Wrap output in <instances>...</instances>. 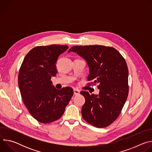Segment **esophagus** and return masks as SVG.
I'll return each instance as SVG.
<instances>
[{
  "mask_svg": "<svg viewBox=\"0 0 152 152\" xmlns=\"http://www.w3.org/2000/svg\"><path fill=\"white\" fill-rule=\"evenodd\" d=\"M73 91H74V94L75 95H78L79 94V93H80L79 91L78 90H76V89H74Z\"/></svg>",
  "mask_w": 152,
  "mask_h": 152,
  "instance_id": "esophagus-1",
  "label": "esophagus"
}]
</instances>
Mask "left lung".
Instances as JSON below:
<instances>
[{
    "mask_svg": "<svg viewBox=\"0 0 152 152\" xmlns=\"http://www.w3.org/2000/svg\"><path fill=\"white\" fill-rule=\"evenodd\" d=\"M76 53L88 64V80L97 83L99 94L82 91L85 99L82 107L83 118L91 125L104 127L120 115L129 93L127 64L114 48L100 45L73 46L69 52Z\"/></svg>",
    "mask_w": 152,
    "mask_h": 152,
    "instance_id": "left-lung-1",
    "label": "left lung"
}]
</instances>
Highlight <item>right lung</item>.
<instances>
[{
    "instance_id": "1",
    "label": "right lung",
    "mask_w": 152,
    "mask_h": 152,
    "mask_svg": "<svg viewBox=\"0 0 152 152\" xmlns=\"http://www.w3.org/2000/svg\"><path fill=\"white\" fill-rule=\"evenodd\" d=\"M68 49L67 45L37 46L28 53L21 64L18 77L21 98L39 122L49 123L61 118L73 95L71 87L57 90L50 80L58 72V58Z\"/></svg>"
}]
</instances>
